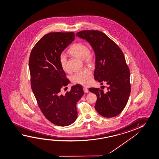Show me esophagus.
<instances>
[{
	"label": "esophagus",
	"instance_id": "1",
	"mask_svg": "<svg viewBox=\"0 0 159 159\" xmlns=\"http://www.w3.org/2000/svg\"><path fill=\"white\" fill-rule=\"evenodd\" d=\"M83 91L84 92V93H88V89L86 87H83Z\"/></svg>",
	"mask_w": 159,
	"mask_h": 159
}]
</instances>
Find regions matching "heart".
<instances>
[{"label": "heart", "instance_id": "1", "mask_svg": "<svg viewBox=\"0 0 159 159\" xmlns=\"http://www.w3.org/2000/svg\"><path fill=\"white\" fill-rule=\"evenodd\" d=\"M69 54L77 58L83 60L86 65H92L94 63V56L87 46L83 43H73L68 51ZM59 62L63 71H68L67 60L65 55L61 54L59 57ZM93 80L92 72L90 68H84L74 73L72 77L73 83H78L83 86H88Z\"/></svg>", "mask_w": 159, "mask_h": 159}]
</instances>
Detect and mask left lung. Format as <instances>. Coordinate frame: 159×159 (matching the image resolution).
<instances>
[{"instance_id": "obj_1", "label": "left lung", "mask_w": 159, "mask_h": 159, "mask_svg": "<svg viewBox=\"0 0 159 159\" xmlns=\"http://www.w3.org/2000/svg\"><path fill=\"white\" fill-rule=\"evenodd\" d=\"M76 36L90 43L96 56L94 79L101 84L106 82L108 86L106 93L99 88L89 89L97 97L96 111L107 118L118 116L125 107L131 91L130 71L122 51L98 30L82 31Z\"/></svg>"}]
</instances>
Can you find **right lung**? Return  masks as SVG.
<instances>
[{
  "label": "right lung",
  "mask_w": 159,
  "mask_h": 159,
  "mask_svg": "<svg viewBox=\"0 0 159 159\" xmlns=\"http://www.w3.org/2000/svg\"><path fill=\"white\" fill-rule=\"evenodd\" d=\"M75 38L73 32L47 34L36 43L29 58L31 86L38 106L46 118L58 126H68L75 121L76 104L84 94L79 84L72 86L65 95L60 93L70 81L59 57Z\"/></svg>",
  "instance_id": "right-lung-1"
}]
</instances>
